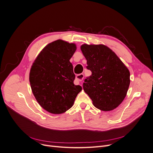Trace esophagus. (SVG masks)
<instances>
[{
	"label": "esophagus",
	"mask_w": 153,
	"mask_h": 153,
	"mask_svg": "<svg viewBox=\"0 0 153 153\" xmlns=\"http://www.w3.org/2000/svg\"><path fill=\"white\" fill-rule=\"evenodd\" d=\"M84 75L83 74H77L76 76V80L79 82H82L83 80V79H84Z\"/></svg>",
	"instance_id": "esophagus-1"
}]
</instances>
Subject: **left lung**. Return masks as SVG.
I'll return each mask as SVG.
<instances>
[{"mask_svg": "<svg viewBox=\"0 0 153 153\" xmlns=\"http://www.w3.org/2000/svg\"><path fill=\"white\" fill-rule=\"evenodd\" d=\"M91 75L87 77L83 88L93 105L101 110L117 108L126 96L130 73L117 55L108 47L88 45L80 47Z\"/></svg>", "mask_w": 153, "mask_h": 153, "instance_id": "left-lung-1", "label": "left lung"}]
</instances>
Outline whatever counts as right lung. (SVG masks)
<instances>
[{"mask_svg":"<svg viewBox=\"0 0 153 153\" xmlns=\"http://www.w3.org/2000/svg\"><path fill=\"white\" fill-rule=\"evenodd\" d=\"M76 50L75 44L58 39L41 51L32 66L29 81L33 94L49 113L65 112L82 90L74 84L75 74L69 62Z\"/></svg>","mask_w":153,"mask_h":153,"instance_id":"add662e5","label":"right lung"}]
</instances>
